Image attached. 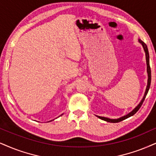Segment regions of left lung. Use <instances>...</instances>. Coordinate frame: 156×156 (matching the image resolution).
<instances>
[{
    "instance_id": "left-lung-1",
    "label": "left lung",
    "mask_w": 156,
    "mask_h": 156,
    "mask_svg": "<svg viewBox=\"0 0 156 156\" xmlns=\"http://www.w3.org/2000/svg\"><path fill=\"white\" fill-rule=\"evenodd\" d=\"M139 42L140 43L142 44V45H143V48H144V51L145 52V56H146V62H147V76H148V80H147V88H146V90H145V95H144V97L143 100H142L141 102L140 103V104L137 105V107L135 108L134 109L133 111H132V112H130L129 113H128L127 115H126V116H123V117H121V118L119 119H108V118H105V117H102V116H98L99 119H102V120H104L105 122H111V123H117V122H122V121L124 120V119L129 118V117L133 116L134 114H135L137 112V111L139 110L140 108V107L142 106V105H143L144 101H145V97L146 95H147V93H148V90L150 89V86H151V66H150V62H149V52H148V49H147V45H146V44L144 43L143 41H142L141 40H139Z\"/></svg>"
}]
</instances>
